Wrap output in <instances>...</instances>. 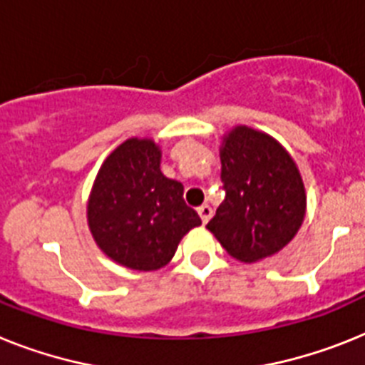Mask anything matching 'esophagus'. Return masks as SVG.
I'll return each mask as SVG.
<instances>
[{
  "label": "esophagus",
  "mask_w": 365,
  "mask_h": 365,
  "mask_svg": "<svg viewBox=\"0 0 365 365\" xmlns=\"http://www.w3.org/2000/svg\"><path fill=\"white\" fill-rule=\"evenodd\" d=\"M198 215H200L202 222H204V225H206L207 220L211 219V215H213V210H211V207L207 206V204H202V206L198 207Z\"/></svg>",
  "instance_id": "1"
}]
</instances>
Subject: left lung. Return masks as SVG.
<instances>
[{"label":"left lung","mask_w":365,"mask_h":365,"mask_svg":"<svg viewBox=\"0 0 365 365\" xmlns=\"http://www.w3.org/2000/svg\"><path fill=\"white\" fill-rule=\"evenodd\" d=\"M220 165L226 198L206 228L243 263L280 252L306 217V189L295 159L265 131L234 125L222 135Z\"/></svg>","instance_id":"8db88e82"}]
</instances>
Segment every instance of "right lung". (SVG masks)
I'll return each instance as SVG.
<instances>
[{"label": "right lung", "mask_w": 365, "mask_h": 365, "mask_svg": "<svg viewBox=\"0 0 365 365\" xmlns=\"http://www.w3.org/2000/svg\"><path fill=\"white\" fill-rule=\"evenodd\" d=\"M154 139L131 137L107 155L87 200L98 249L133 271H158L202 220L183 202V185L161 173Z\"/></svg>", "instance_id": "add662e5"}]
</instances>
